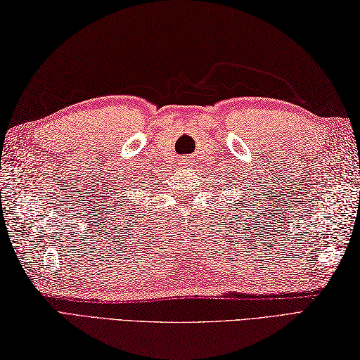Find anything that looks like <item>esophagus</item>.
Returning a JSON list of instances; mask_svg holds the SVG:
<instances>
[{"label": "esophagus", "instance_id": "34e87169", "mask_svg": "<svg viewBox=\"0 0 360 360\" xmlns=\"http://www.w3.org/2000/svg\"><path fill=\"white\" fill-rule=\"evenodd\" d=\"M192 168H194V162H192V159H189V157H183V159L179 160V169L189 171Z\"/></svg>", "mask_w": 360, "mask_h": 360}]
</instances>
